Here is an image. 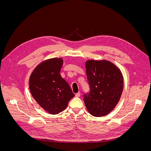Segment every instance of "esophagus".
<instances>
[{"instance_id": "obj_1", "label": "esophagus", "mask_w": 151, "mask_h": 151, "mask_svg": "<svg viewBox=\"0 0 151 151\" xmlns=\"http://www.w3.org/2000/svg\"><path fill=\"white\" fill-rule=\"evenodd\" d=\"M80 96H81V93L80 92H78V93L76 94V97H80Z\"/></svg>"}]
</instances>
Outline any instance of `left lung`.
Here are the masks:
<instances>
[{"mask_svg": "<svg viewBox=\"0 0 151 151\" xmlns=\"http://www.w3.org/2000/svg\"><path fill=\"white\" fill-rule=\"evenodd\" d=\"M89 92L84 94L86 107L93 116L110 113L119 101L123 88L120 70L107 60H90L86 63Z\"/></svg>", "mask_w": 151, "mask_h": 151, "instance_id": "8db88e82", "label": "left lung"}]
</instances>
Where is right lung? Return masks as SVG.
Wrapping results in <instances>:
<instances>
[{
  "label": "right lung",
  "mask_w": 151,
  "mask_h": 151,
  "mask_svg": "<svg viewBox=\"0 0 151 151\" xmlns=\"http://www.w3.org/2000/svg\"><path fill=\"white\" fill-rule=\"evenodd\" d=\"M62 65L61 58L48 59L35 68L29 78V89L33 98L52 115L64 110L75 96L67 82L60 76Z\"/></svg>",
  "instance_id": "1"
}]
</instances>
